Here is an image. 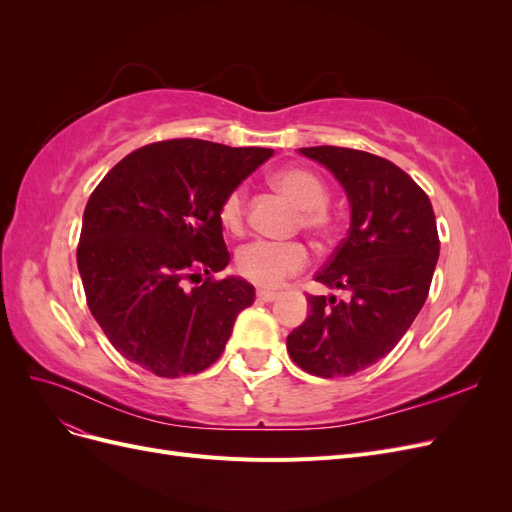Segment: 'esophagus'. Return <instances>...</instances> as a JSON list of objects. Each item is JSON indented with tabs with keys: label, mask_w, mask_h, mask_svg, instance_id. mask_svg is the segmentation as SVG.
Listing matches in <instances>:
<instances>
[{
	"label": "esophagus",
	"mask_w": 512,
	"mask_h": 512,
	"mask_svg": "<svg viewBox=\"0 0 512 512\" xmlns=\"http://www.w3.org/2000/svg\"><path fill=\"white\" fill-rule=\"evenodd\" d=\"M256 297H258L260 301H265V303H271V301H275L277 297H280V294H277L275 290H267V288H260V290L256 292Z\"/></svg>",
	"instance_id": "esophagus-1"
}]
</instances>
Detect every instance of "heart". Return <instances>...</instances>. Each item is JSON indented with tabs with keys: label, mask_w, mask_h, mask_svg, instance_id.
Returning a JSON list of instances; mask_svg holds the SVG:
<instances>
[{
	"label": "heart",
	"mask_w": 512,
	"mask_h": 512,
	"mask_svg": "<svg viewBox=\"0 0 512 512\" xmlns=\"http://www.w3.org/2000/svg\"><path fill=\"white\" fill-rule=\"evenodd\" d=\"M275 188L284 192L299 207V224L318 237L333 232V213L329 205V188L324 181L303 168H288L273 177ZM218 220L230 235H241L245 228V194L243 188L230 190L218 207ZM309 252L299 241L275 243L252 241L237 254V271L247 282L275 288L286 277L307 267Z\"/></svg>",
	"instance_id": "1"
}]
</instances>
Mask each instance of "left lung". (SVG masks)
Wrapping results in <instances>:
<instances>
[{
	"instance_id": "1",
	"label": "left lung",
	"mask_w": 512,
	"mask_h": 512,
	"mask_svg": "<svg viewBox=\"0 0 512 512\" xmlns=\"http://www.w3.org/2000/svg\"><path fill=\"white\" fill-rule=\"evenodd\" d=\"M327 166L350 200L348 237L316 282L350 297L307 294L309 316L288 339V354L320 378L352 376L389 354L429 294L440 256L429 196L393 162L346 147H303Z\"/></svg>"
}]
</instances>
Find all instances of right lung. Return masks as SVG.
Listing matches in <instances>:
<instances>
[{
	"label": "right lung",
	"instance_id": "add662e5",
	"mask_svg": "<svg viewBox=\"0 0 512 512\" xmlns=\"http://www.w3.org/2000/svg\"><path fill=\"white\" fill-rule=\"evenodd\" d=\"M271 156L173 138L132 151L91 192L76 262L89 312L121 356L160 378L220 359L256 292L213 277L230 260L218 207Z\"/></svg>",
	"mask_w": 512,
	"mask_h": 512
}]
</instances>
